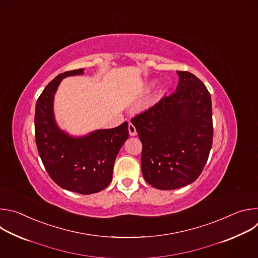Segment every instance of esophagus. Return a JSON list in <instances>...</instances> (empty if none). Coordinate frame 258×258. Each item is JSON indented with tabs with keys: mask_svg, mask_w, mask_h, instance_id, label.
<instances>
[{
	"mask_svg": "<svg viewBox=\"0 0 258 258\" xmlns=\"http://www.w3.org/2000/svg\"><path fill=\"white\" fill-rule=\"evenodd\" d=\"M128 133H130V136H132V137L137 135V130L133 123L128 124Z\"/></svg>",
	"mask_w": 258,
	"mask_h": 258,
	"instance_id": "esophagus-1",
	"label": "esophagus"
}]
</instances>
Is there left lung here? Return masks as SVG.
I'll list each match as a JSON object with an SVG mask.
<instances>
[{
    "mask_svg": "<svg viewBox=\"0 0 258 258\" xmlns=\"http://www.w3.org/2000/svg\"><path fill=\"white\" fill-rule=\"evenodd\" d=\"M176 73L175 92L132 118L143 146V176L159 190H174L195 181L212 146L210 94L193 73Z\"/></svg>",
    "mask_w": 258,
    "mask_h": 258,
    "instance_id": "left-lung-1",
    "label": "left lung"
}]
</instances>
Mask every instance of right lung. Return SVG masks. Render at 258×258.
Listing matches in <instances>:
<instances>
[{"mask_svg": "<svg viewBox=\"0 0 258 258\" xmlns=\"http://www.w3.org/2000/svg\"><path fill=\"white\" fill-rule=\"evenodd\" d=\"M84 75V69L66 71L45 88L36 101L35 143L50 177L65 190L90 195L104 190L112 179L115 158L128 138V123L72 137L55 121L53 103L63 79Z\"/></svg>", "mask_w": 258, "mask_h": 258, "instance_id": "add662e5", "label": "right lung"}]
</instances>
